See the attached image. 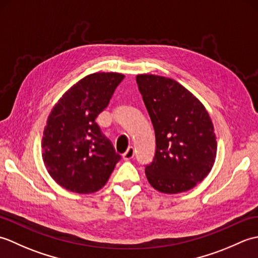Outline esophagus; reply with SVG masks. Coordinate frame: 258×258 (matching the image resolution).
<instances>
[{
	"label": "esophagus",
	"instance_id": "esophagus-1",
	"mask_svg": "<svg viewBox=\"0 0 258 258\" xmlns=\"http://www.w3.org/2000/svg\"><path fill=\"white\" fill-rule=\"evenodd\" d=\"M134 154H135L134 147L130 146L128 149L126 150V152L123 154V160H124V161H128V160H131V158L134 157Z\"/></svg>",
	"mask_w": 258,
	"mask_h": 258
}]
</instances>
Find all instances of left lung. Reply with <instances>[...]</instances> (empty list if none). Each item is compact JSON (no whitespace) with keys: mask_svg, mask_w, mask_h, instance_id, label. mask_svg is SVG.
<instances>
[{"mask_svg":"<svg viewBox=\"0 0 258 258\" xmlns=\"http://www.w3.org/2000/svg\"><path fill=\"white\" fill-rule=\"evenodd\" d=\"M136 82L155 131V155L145 166L147 179L166 194L193 188L215 162L217 143L210 115L176 81L141 74Z\"/></svg>","mask_w":258,"mask_h":258,"instance_id":"left-lung-1","label":"left lung"}]
</instances>
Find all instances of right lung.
Returning a JSON list of instances; mask_svg holds the SVG:
<instances>
[{
    "instance_id": "1",
    "label": "right lung",
    "mask_w": 258,
    "mask_h": 258,
    "mask_svg": "<svg viewBox=\"0 0 258 258\" xmlns=\"http://www.w3.org/2000/svg\"><path fill=\"white\" fill-rule=\"evenodd\" d=\"M119 73H94L79 81L48 115L42 150L47 172L65 189L94 193L106 184L120 156L95 122L124 80Z\"/></svg>"
}]
</instances>
